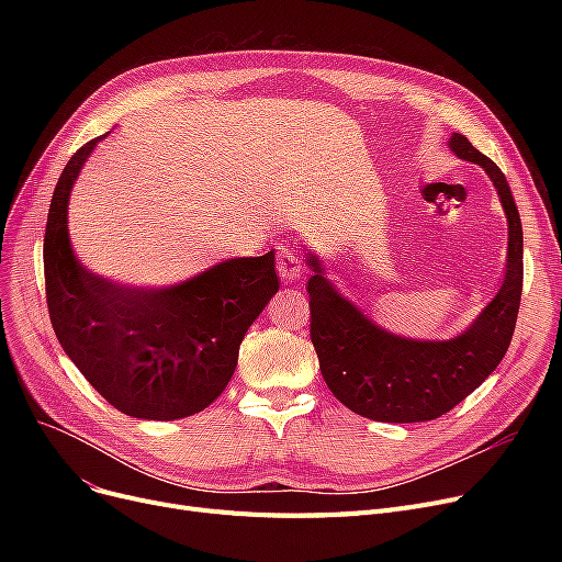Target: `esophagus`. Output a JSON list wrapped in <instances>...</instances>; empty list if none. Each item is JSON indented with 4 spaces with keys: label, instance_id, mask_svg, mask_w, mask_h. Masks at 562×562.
<instances>
[{
    "label": "esophagus",
    "instance_id": "esophagus-1",
    "mask_svg": "<svg viewBox=\"0 0 562 562\" xmlns=\"http://www.w3.org/2000/svg\"><path fill=\"white\" fill-rule=\"evenodd\" d=\"M276 269L282 280H296L303 273V257L293 246H278V261Z\"/></svg>",
    "mask_w": 562,
    "mask_h": 562
}]
</instances>
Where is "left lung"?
I'll return each mask as SVG.
<instances>
[{
    "label": "left lung",
    "mask_w": 562,
    "mask_h": 562,
    "mask_svg": "<svg viewBox=\"0 0 562 562\" xmlns=\"http://www.w3.org/2000/svg\"><path fill=\"white\" fill-rule=\"evenodd\" d=\"M449 145L460 159L485 168L510 229L504 284L467 333L449 341H412L380 330L323 278L314 255L307 259L314 266L307 282L310 337L323 380L348 409L373 422L412 424L447 415L504 360L515 333L524 282V236L513 191L501 168L467 136L453 134Z\"/></svg>",
    "instance_id": "obj_1"
}]
</instances>
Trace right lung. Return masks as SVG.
Listing matches in <instances>:
<instances>
[{"label":"right lung","mask_w":562,"mask_h":562,"mask_svg":"<svg viewBox=\"0 0 562 562\" xmlns=\"http://www.w3.org/2000/svg\"><path fill=\"white\" fill-rule=\"evenodd\" d=\"M104 136L79 147L52 195L43 244L52 328L81 375L123 415L191 417L227 387L250 323L280 286L276 257L227 259L166 289L88 273L68 241V198Z\"/></svg>","instance_id":"obj_1"}]
</instances>
